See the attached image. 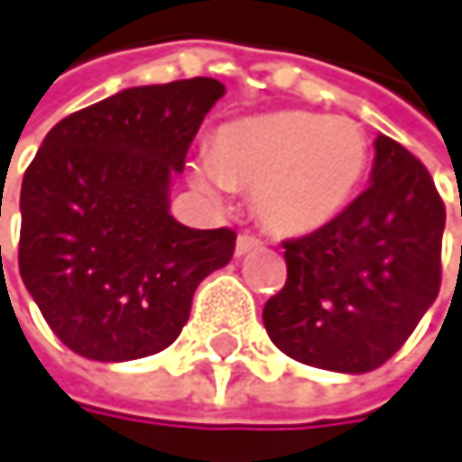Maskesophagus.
Listing matches in <instances>:
<instances>
[{"label":"esophagus","instance_id":"1","mask_svg":"<svg viewBox=\"0 0 462 462\" xmlns=\"http://www.w3.org/2000/svg\"><path fill=\"white\" fill-rule=\"evenodd\" d=\"M260 246H263V241H260L257 236L241 233V236H238V241H236V254H238V257H244V254H249V252H254V249H260Z\"/></svg>","mask_w":462,"mask_h":462}]
</instances>
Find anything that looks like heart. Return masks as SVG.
<instances>
[{"label":"heart","mask_w":462,"mask_h":462,"mask_svg":"<svg viewBox=\"0 0 462 462\" xmlns=\"http://www.w3.org/2000/svg\"><path fill=\"white\" fill-rule=\"evenodd\" d=\"M367 167L370 142L356 120L284 109L221 125L208 158L191 163V183L213 199L252 191L265 229L307 236L350 205Z\"/></svg>","instance_id":"heart-1"}]
</instances>
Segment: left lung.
<instances>
[{"mask_svg":"<svg viewBox=\"0 0 462 462\" xmlns=\"http://www.w3.org/2000/svg\"><path fill=\"white\" fill-rule=\"evenodd\" d=\"M444 221L424 163L378 134L370 189L326 226L282 244L287 282L263 310L271 342L318 370L381 367L436 301Z\"/></svg>","mask_w":462,"mask_h":462,"instance_id":"1","label":"left lung"}]
</instances>
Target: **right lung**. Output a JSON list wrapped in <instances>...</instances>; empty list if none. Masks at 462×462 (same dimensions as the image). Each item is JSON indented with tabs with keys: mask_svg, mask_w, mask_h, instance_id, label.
<instances>
[{
	"mask_svg": "<svg viewBox=\"0 0 462 462\" xmlns=\"http://www.w3.org/2000/svg\"><path fill=\"white\" fill-rule=\"evenodd\" d=\"M221 95L205 76L123 89L60 120L23 172L18 271L73 353L131 361L170 347L197 284L233 260V229L170 213L172 178Z\"/></svg>",
	"mask_w": 462,
	"mask_h": 462,
	"instance_id": "right-lung-1",
	"label": "right lung"
}]
</instances>
